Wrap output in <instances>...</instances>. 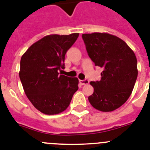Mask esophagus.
<instances>
[{"instance_id":"obj_1","label":"esophagus","mask_w":150,"mask_h":150,"mask_svg":"<svg viewBox=\"0 0 150 150\" xmlns=\"http://www.w3.org/2000/svg\"><path fill=\"white\" fill-rule=\"evenodd\" d=\"M79 82L81 83V84H82V85H85V84H89V81L88 79H84V80H80Z\"/></svg>"}]
</instances>
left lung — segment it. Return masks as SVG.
I'll list each match as a JSON object with an SVG mask.
<instances>
[{
	"label": "left lung",
	"instance_id": "left-lung-1",
	"mask_svg": "<svg viewBox=\"0 0 150 150\" xmlns=\"http://www.w3.org/2000/svg\"><path fill=\"white\" fill-rule=\"evenodd\" d=\"M86 50L96 66L102 68L101 79L91 81V106L101 112L122 106L132 93L137 78L134 53L123 40L108 33L83 34Z\"/></svg>",
	"mask_w": 150,
	"mask_h": 150
}]
</instances>
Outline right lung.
<instances>
[{"label": "right lung", "mask_w": 150, "mask_h": 150, "mask_svg": "<svg viewBox=\"0 0 150 150\" xmlns=\"http://www.w3.org/2000/svg\"><path fill=\"white\" fill-rule=\"evenodd\" d=\"M79 35H47L22 56L19 79L30 102L42 113L56 115L66 110L79 89V79L58 71L65 68V55Z\"/></svg>", "instance_id": "obj_1"}]
</instances>
